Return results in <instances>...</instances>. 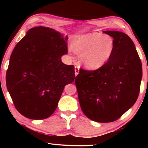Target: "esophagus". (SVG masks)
Instances as JSON below:
<instances>
[{"label":"esophagus","instance_id":"1","mask_svg":"<svg viewBox=\"0 0 148 148\" xmlns=\"http://www.w3.org/2000/svg\"><path fill=\"white\" fill-rule=\"evenodd\" d=\"M79 67L78 66H75V74H76V76L79 74Z\"/></svg>","mask_w":148,"mask_h":148}]
</instances>
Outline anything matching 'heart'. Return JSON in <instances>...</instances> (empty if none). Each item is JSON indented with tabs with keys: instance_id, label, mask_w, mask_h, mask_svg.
Listing matches in <instances>:
<instances>
[{
	"instance_id": "1",
	"label": "heart",
	"mask_w": 148,
	"mask_h": 148,
	"mask_svg": "<svg viewBox=\"0 0 148 148\" xmlns=\"http://www.w3.org/2000/svg\"><path fill=\"white\" fill-rule=\"evenodd\" d=\"M75 51L81 55V61L90 70H97L106 63L114 49L113 38L109 35L89 33L82 35L72 42Z\"/></svg>"
}]
</instances>
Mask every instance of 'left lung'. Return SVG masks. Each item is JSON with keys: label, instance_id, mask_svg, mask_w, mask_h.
<instances>
[{"label": "left lung", "instance_id": "obj_1", "mask_svg": "<svg viewBox=\"0 0 148 148\" xmlns=\"http://www.w3.org/2000/svg\"><path fill=\"white\" fill-rule=\"evenodd\" d=\"M113 37L114 51L103 66L79 69L76 84L80 106L92 121L112 122L133 106L138 97L142 63L134 42L119 31H104Z\"/></svg>", "mask_w": 148, "mask_h": 148}]
</instances>
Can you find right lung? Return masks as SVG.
<instances>
[{"label": "right lung", "mask_w": 148, "mask_h": 148, "mask_svg": "<svg viewBox=\"0 0 148 148\" xmlns=\"http://www.w3.org/2000/svg\"><path fill=\"white\" fill-rule=\"evenodd\" d=\"M67 40L54 29L36 27L14 47L6 86L16 108L27 118L51 116L64 86L74 80V66L64 64L61 59L68 53Z\"/></svg>", "instance_id": "add662e5"}]
</instances>
